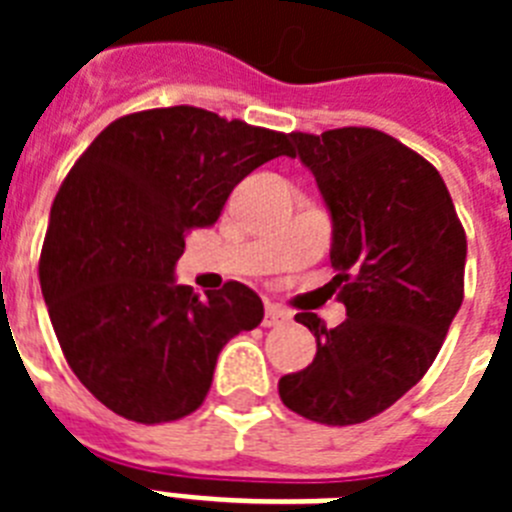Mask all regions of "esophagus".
<instances>
[{
    "mask_svg": "<svg viewBox=\"0 0 512 512\" xmlns=\"http://www.w3.org/2000/svg\"><path fill=\"white\" fill-rule=\"evenodd\" d=\"M289 320H292V312H289L287 307L274 305V302H271V305H266V315H264L266 328H277V325L289 323Z\"/></svg>",
    "mask_w": 512,
    "mask_h": 512,
    "instance_id": "obj_1",
    "label": "esophagus"
}]
</instances>
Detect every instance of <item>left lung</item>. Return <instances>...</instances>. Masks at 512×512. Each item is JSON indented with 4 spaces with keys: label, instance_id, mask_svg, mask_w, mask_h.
Returning a JSON list of instances; mask_svg holds the SVG:
<instances>
[{
    "label": "left lung",
    "instance_id": "1",
    "mask_svg": "<svg viewBox=\"0 0 512 512\" xmlns=\"http://www.w3.org/2000/svg\"><path fill=\"white\" fill-rule=\"evenodd\" d=\"M333 217L341 325L297 312L318 354L279 379L292 413L356 425L423 379L464 300L467 233L431 161L374 128L292 133Z\"/></svg>",
    "mask_w": 512,
    "mask_h": 512
}]
</instances>
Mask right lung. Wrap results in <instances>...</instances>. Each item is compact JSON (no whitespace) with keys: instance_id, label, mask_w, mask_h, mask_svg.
Returning <instances> with one entry per match:
<instances>
[{"instance_id":"1","label":"right lung","mask_w":512,"mask_h":512,"mask_svg":"<svg viewBox=\"0 0 512 512\" xmlns=\"http://www.w3.org/2000/svg\"><path fill=\"white\" fill-rule=\"evenodd\" d=\"M289 138L179 104L117 117L76 158L51 207L40 289L71 372L104 408L143 425L194 413L225 343L264 320L251 287L225 282L200 300L174 266L243 176L292 156Z\"/></svg>"}]
</instances>
